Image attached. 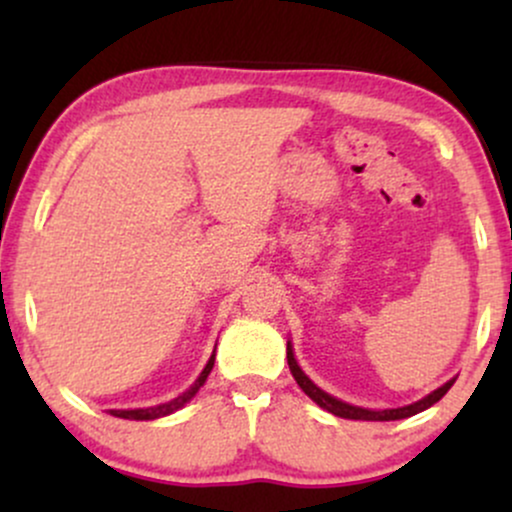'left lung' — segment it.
I'll return each mask as SVG.
<instances>
[{
    "instance_id": "8db88e82",
    "label": "left lung",
    "mask_w": 512,
    "mask_h": 512,
    "mask_svg": "<svg viewBox=\"0 0 512 512\" xmlns=\"http://www.w3.org/2000/svg\"><path fill=\"white\" fill-rule=\"evenodd\" d=\"M286 358H289V368H291V375L296 378V383L301 390L313 399L315 404H320L322 409H327L330 414L334 416H342V419H356V421H397V419H407V416H414L419 414V411H424L428 407H433V404L438 402V399L445 397V392L450 390L452 383H455V378L448 380L443 387H438V390H433L431 395H426L424 399H419V402L414 404H407V407H397V409H383V411H373V409H363V407H354V404H346L342 399L327 395L325 390H320L313 380L308 378V375L303 373L301 366H298V361L293 358V346L291 342L286 344Z\"/></svg>"
}]
</instances>
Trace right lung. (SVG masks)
<instances>
[{"mask_svg":"<svg viewBox=\"0 0 512 512\" xmlns=\"http://www.w3.org/2000/svg\"><path fill=\"white\" fill-rule=\"evenodd\" d=\"M214 356L216 354H211L207 366H204L202 373H199V378L195 380V385H192L187 392H182L180 397L170 399V402H166V404H156V407H146V409H110V414L117 416V419H132V421H151V419H161V416L173 414V411L185 407V404L197 395L199 387L207 383L211 368H214Z\"/></svg>","mask_w":512,"mask_h":512,"instance_id":"1","label":"right lung"}]
</instances>
